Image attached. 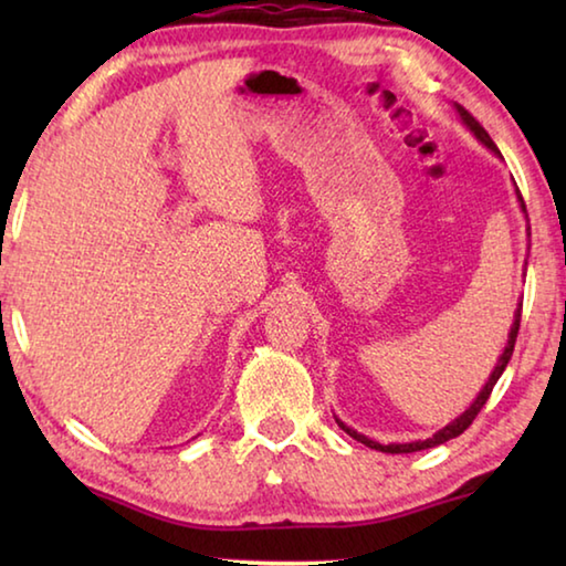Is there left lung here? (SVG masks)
<instances>
[{
	"mask_svg": "<svg viewBox=\"0 0 566 566\" xmlns=\"http://www.w3.org/2000/svg\"><path fill=\"white\" fill-rule=\"evenodd\" d=\"M454 112L459 114V119H462L464 127L474 134L479 145H484L486 149L492 151L494 157H500V159H502V151L496 149V145L492 142L490 134H486V129L482 127V124H479V122L472 117V114H469V112L462 107V104H457V102H454ZM514 195H516V202H520V209H522V214H524V219H526V224H530V217H526L524 199H522V195H520V189H516V185H514ZM526 237H530V227H526ZM520 319H522V304H516V310H514V319H512V327H510V334H506V344H504V349H502V354H500V359H496V364H494V369H492L490 379H486V381H484V387L479 389V395L474 397L472 405H469V407L462 411V415L454 417L452 421H449L447 427L439 429V432H434L432 437H427V439H415V442H391V444H379V442H375V439H369L367 434H361V432H357V429H352L349 424H344V421H342L339 417H334V419H337V424H339V427L344 429V432H347L352 439H357V442H361L364 447H369V449H379V452H387V454H409V452H421V449H432V447H439V444H447L449 439L459 437V434L464 432V429H467L469 424H472L474 417L479 415V409H482V407L486 405V399H490L494 385H496V381H500L502 371L506 369V364H510V359H512L516 334H520Z\"/></svg>",
	"mask_w": 566,
	"mask_h": 566,
	"instance_id": "left-lung-1",
	"label": "left lung"
}]
</instances>
